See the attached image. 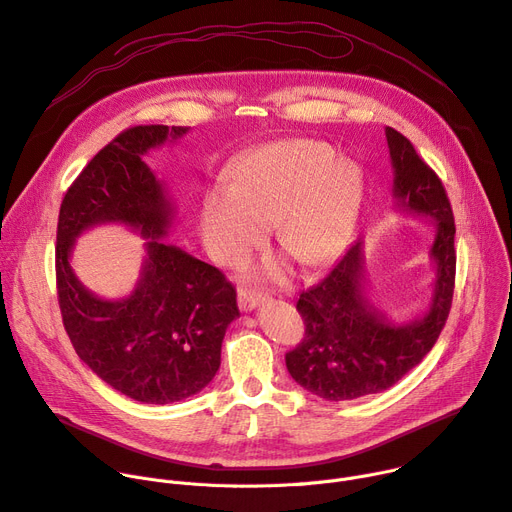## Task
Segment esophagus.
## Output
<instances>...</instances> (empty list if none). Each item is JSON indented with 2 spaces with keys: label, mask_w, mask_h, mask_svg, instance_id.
Returning <instances> with one entry per match:
<instances>
[{
  "label": "esophagus",
  "mask_w": 512,
  "mask_h": 512,
  "mask_svg": "<svg viewBox=\"0 0 512 512\" xmlns=\"http://www.w3.org/2000/svg\"><path fill=\"white\" fill-rule=\"evenodd\" d=\"M239 308L243 310V312H251L253 308H257L263 300H265V296L263 294H259V292H255V290H249V288H241L239 290Z\"/></svg>",
  "instance_id": "esophagus-1"
}]
</instances>
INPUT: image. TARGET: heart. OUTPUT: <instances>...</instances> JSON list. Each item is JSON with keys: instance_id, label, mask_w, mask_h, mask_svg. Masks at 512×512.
Listing matches in <instances>:
<instances>
[{"instance_id": "obj_1", "label": "heart", "mask_w": 512, "mask_h": 512, "mask_svg": "<svg viewBox=\"0 0 512 512\" xmlns=\"http://www.w3.org/2000/svg\"><path fill=\"white\" fill-rule=\"evenodd\" d=\"M232 185L210 190L198 212L206 253L235 265L265 239L304 269L331 265L345 249L361 200V171L316 141L273 143L230 169Z\"/></svg>"}]
</instances>
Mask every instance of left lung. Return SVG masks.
Segmentation results:
<instances>
[{"label": "left lung", "instance_id": "8db88e82", "mask_svg": "<svg viewBox=\"0 0 512 512\" xmlns=\"http://www.w3.org/2000/svg\"><path fill=\"white\" fill-rule=\"evenodd\" d=\"M394 169L392 196L400 212L433 220V294L427 310L408 322H392L367 296L363 241L353 243L320 284L300 294L302 343L286 353L290 376L310 394L355 400L392 388L437 343L449 316L455 284V222L437 173L416 155L412 143L386 128Z\"/></svg>", "mask_w": 512, "mask_h": 512}]
</instances>
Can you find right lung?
Returning <instances> with one entry per match:
<instances>
[{
  "instance_id": "1",
  "label": "right lung",
  "mask_w": 512,
  "mask_h": 512,
  "mask_svg": "<svg viewBox=\"0 0 512 512\" xmlns=\"http://www.w3.org/2000/svg\"><path fill=\"white\" fill-rule=\"evenodd\" d=\"M188 126H134L120 132L67 190L57 226V292L79 359L124 396L171 404L206 388L220 367L228 324L239 316L224 275L169 245L175 206L145 161ZM100 223H122L146 239L133 292L110 301L87 291L70 267L74 241Z\"/></svg>"
}]
</instances>
